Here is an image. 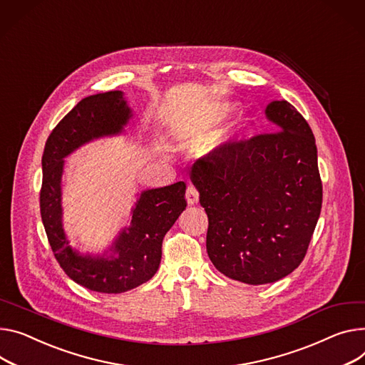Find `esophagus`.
<instances>
[{"mask_svg":"<svg viewBox=\"0 0 365 365\" xmlns=\"http://www.w3.org/2000/svg\"><path fill=\"white\" fill-rule=\"evenodd\" d=\"M185 199L188 202V205H195L199 202V191L194 185H188L187 191H185Z\"/></svg>","mask_w":365,"mask_h":365,"instance_id":"obj_1","label":"esophagus"}]
</instances>
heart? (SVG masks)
<instances>
[{
	"label": "heart",
	"instance_id": "obj_1",
	"mask_svg": "<svg viewBox=\"0 0 365 365\" xmlns=\"http://www.w3.org/2000/svg\"><path fill=\"white\" fill-rule=\"evenodd\" d=\"M228 112V105H216L210 114L206 115L203 120L195 121L192 124H190L185 131L182 133L185 138H197V137H203L207 133H210L213 130V127H216L223 118H225ZM247 127V118H240L235 123V128H234V135L235 134H241Z\"/></svg>",
	"mask_w": 365,
	"mask_h": 365
}]
</instances>
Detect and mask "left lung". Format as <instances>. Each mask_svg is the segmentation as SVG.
I'll list each match as a JSON object with an SVG mask.
<instances>
[{"label":"left lung","mask_w":365,"mask_h":365,"mask_svg":"<svg viewBox=\"0 0 365 365\" xmlns=\"http://www.w3.org/2000/svg\"><path fill=\"white\" fill-rule=\"evenodd\" d=\"M266 117L279 130L216 148L191 168L209 217L213 266L248 285L285 277L304 260L322 210L313 131L287 101Z\"/></svg>","instance_id":"left-lung-1"}]
</instances>
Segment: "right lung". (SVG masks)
<instances>
[{
  "label": "right lung",
  "mask_w": 365,
  "mask_h": 365,
  "mask_svg": "<svg viewBox=\"0 0 365 365\" xmlns=\"http://www.w3.org/2000/svg\"><path fill=\"white\" fill-rule=\"evenodd\" d=\"M130 118L123 92L88 96L52 130L42 156L41 216L53 256L76 284L102 294H121L152 279L163 237L187 206L184 181L146 190L133 209L130 228L109 248L110 256H81L70 247L61 222L63 159L93 138L121 133Z\"/></svg>",
  "instance_id": "right-lung-1"
}]
</instances>
